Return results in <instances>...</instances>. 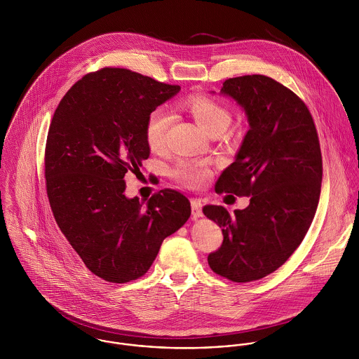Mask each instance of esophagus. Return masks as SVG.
Here are the masks:
<instances>
[{
	"instance_id": "1",
	"label": "esophagus",
	"mask_w": 359,
	"mask_h": 359,
	"mask_svg": "<svg viewBox=\"0 0 359 359\" xmlns=\"http://www.w3.org/2000/svg\"><path fill=\"white\" fill-rule=\"evenodd\" d=\"M191 205H192V215H194V218H199V217L203 215L202 202H201V201L192 199V201H191Z\"/></svg>"
}]
</instances>
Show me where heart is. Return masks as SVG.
<instances>
[{"mask_svg":"<svg viewBox=\"0 0 359 359\" xmlns=\"http://www.w3.org/2000/svg\"><path fill=\"white\" fill-rule=\"evenodd\" d=\"M184 107L192 113L196 121L210 134H222L231 124L232 116L226 104L202 94L189 95ZM172 123V114L165 107L154 109L145 124V137L152 151H161L167 142V133ZM211 167L201 160L181 158L171 168V177L184 187L199 188L210 180Z\"/></svg>","mask_w":359,"mask_h":359,"instance_id":"obj_1","label":"heart"}]
</instances>
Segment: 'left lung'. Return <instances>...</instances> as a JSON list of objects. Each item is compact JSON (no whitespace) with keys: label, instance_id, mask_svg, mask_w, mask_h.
Instances as JSON below:
<instances>
[{"label":"left lung","instance_id":"left-lung-1","mask_svg":"<svg viewBox=\"0 0 359 359\" xmlns=\"http://www.w3.org/2000/svg\"><path fill=\"white\" fill-rule=\"evenodd\" d=\"M221 93L245 109L250 130L215 192L249 196L250 205L203 207L224 235L207 261L219 276L246 283L276 271L303 242L319 202L322 154L307 104L283 84L248 74L225 80Z\"/></svg>","mask_w":359,"mask_h":359}]
</instances>
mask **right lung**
Segmentation results:
<instances>
[{"mask_svg": "<svg viewBox=\"0 0 359 359\" xmlns=\"http://www.w3.org/2000/svg\"><path fill=\"white\" fill-rule=\"evenodd\" d=\"M128 69L103 67L80 79L52 117L46 185L55 221L86 266L111 283L151 268L164 238L191 215L187 196L161 189L147 205L124 195V175L148 158L149 113L180 91Z\"/></svg>", "mask_w": 359, "mask_h": 359, "instance_id": "add662e5", "label": "right lung"}]
</instances>
